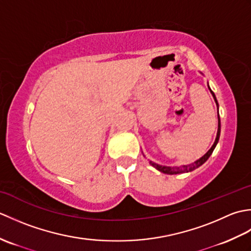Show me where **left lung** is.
I'll return each instance as SVG.
<instances>
[{
	"mask_svg": "<svg viewBox=\"0 0 251 251\" xmlns=\"http://www.w3.org/2000/svg\"><path fill=\"white\" fill-rule=\"evenodd\" d=\"M208 88H209L210 93L212 95V97H214L216 103H217V106L219 108V104H218V101H217V98L216 96L214 94V92L210 89V87L208 86ZM220 128H221V125H220V117H219V113H218V131H217V137H216V140H215V143L212 145V147L209 149V151H208L204 156H201L200 159H197V161H195L194 163H192L190 165H184V166H181V167H169V166H162V165H158L156 163H153L150 161V164L152 165L153 167H155L157 170H159V172H162L164 174H167V175H177V174H183V173H189V172H192V170H194L196 168H199L200 166H201L202 164H204L208 158H209V156L212 154V152H214L215 148L217 146L218 141H219V137H220Z\"/></svg>",
	"mask_w": 251,
	"mask_h": 251,
	"instance_id": "obj_1",
	"label": "left lung"
}]
</instances>
